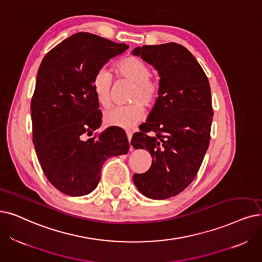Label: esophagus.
<instances>
[{
	"mask_svg": "<svg viewBox=\"0 0 262 262\" xmlns=\"http://www.w3.org/2000/svg\"><path fill=\"white\" fill-rule=\"evenodd\" d=\"M127 138H128V141L130 143L131 139H132V132L131 131H127Z\"/></svg>",
	"mask_w": 262,
	"mask_h": 262,
	"instance_id": "34e87169",
	"label": "esophagus"
}]
</instances>
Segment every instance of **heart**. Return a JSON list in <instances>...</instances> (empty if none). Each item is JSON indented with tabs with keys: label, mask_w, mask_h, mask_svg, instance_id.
I'll use <instances>...</instances> for the list:
<instances>
[{
	"label": "heart",
	"mask_w": 262,
	"mask_h": 262,
	"mask_svg": "<svg viewBox=\"0 0 262 262\" xmlns=\"http://www.w3.org/2000/svg\"><path fill=\"white\" fill-rule=\"evenodd\" d=\"M116 73L134 83L131 102L129 106H118L108 110L104 114V121L107 125L121 129H131L137 125L145 116L143 103L146 107L152 106L159 97V81L150 76V68L144 60L138 57H128L116 64ZM113 78L111 73L99 70L92 80V89L98 102L107 107L111 101Z\"/></svg>",
	"instance_id": "1"
}]
</instances>
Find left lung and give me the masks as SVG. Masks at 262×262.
Segmentation results:
<instances>
[{
  "label": "left lung",
  "instance_id": "obj_1",
  "mask_svg": "<svg viewBox=\"0 0 262 262\" xmlns=\"http://www.w3.org/2000/svg\"><path fill=\"white\" fill-rule=\"evenodd\" d=\"M132 55L160 77L159 97L131 140L135 149L149 151L152 163L147 172L134 174L133 183L145 196L163 200L182 192L200 169L210 144L211 87L199 62L180 44L145 45Z\"/></svg>",
  "mask_w": 262,
  "mask_h": 262
}]
</instances>
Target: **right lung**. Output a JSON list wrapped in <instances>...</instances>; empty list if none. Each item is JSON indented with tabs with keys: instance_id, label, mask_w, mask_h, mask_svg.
<instances>
[{
	"instance_id": "obj_1",
	"label": "right lung",
	"mask_w": 262,
	"mask_h": 262,
	"mask_svg": "<svg viewBox=\"0 0 262 262\" xmlns=\"http://www.w3.org/2000/svg\"><path fill=\"white\" fill-rule=\"evenodd\" d=\"M129 48L79 32L44 57L31 101L33 144L47 180L62 193L80 196L96 189L108 158L129 150L122 129L101 127L102 113L92 89L96 73Z\"/></svg>"
}]
</instances>
